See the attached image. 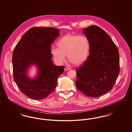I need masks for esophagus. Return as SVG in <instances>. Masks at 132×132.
Segmentation results:
<instances>
[{"instance_id":"esophagus-1","label":"esophagus","mask_w":132,"mask_h":132,"mask_svg":"<svg viewBox=\"0 0 132 132\" xmlns=\"http://www.w3.org/2000/svg\"><path fill=\"white\" fill-rule=\"evenodd\" d=\"M70 70V68H69V67H65V68H64V71H68V70Z\"/></svg>"}]
</instances>
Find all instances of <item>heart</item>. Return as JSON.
<instances>
[{"label":"heart","mask_w":132,"mask_h":132,"mask_svg":"<svg viewBox=\"0 0 132 132\" xmlns=\"http://www.w3.org/2000/svg\"><path fill=\"white\" fill-rule=\"evenodd\" d=\"M57 45L52 47L51 53L55 61L61 64L65 61L66 55L69 61L76 66L85 63L90 55L92 44L86 36L67 34L60 38Z\"/></svg>","instance_id":"heart-1"}]
</instances>
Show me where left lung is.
Here are the masks:
<instances>
[{
	"label": "left lung",
	"mask_w": 132,
	"mask_h": 132,
	"mask_svg": "<svg viewBox=\"0 0 132 132\" xmlns=\"http://www.w3.org/2000/svg\"><path fill=\"white\" fill-rule=\"evenodd\" d=\"M83 33L90 40L92 49L88 60L76 68L77 89L88 97H97L111 90L120 72L117 46L100 27L91 26Z\"/></svg>",
	"instance_id": "obj_1"
}]
</instances>
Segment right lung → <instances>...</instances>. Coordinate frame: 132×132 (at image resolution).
I'll use <instances>...</instances> for the list:
<instances>
[{"label":"right lung","mask_w":132,"mask_h":132,"mask_svg":"<svg viewBox=\"0 0 132 132\" xmlns=\"http://www.w3.org/2000/svg\"><path fill=\"white\" fill-rule=\"evenodd\" d=\"M52 27H34L26 32L16 45L12 54L14 80L20 91L33 100H42L55 89L64 66L54 65L51 58V44L59 35ZM37 64V77L29 79L26 71L31 64Z\"/></svg>","instance_id":"obj_1"}]
</instances>
